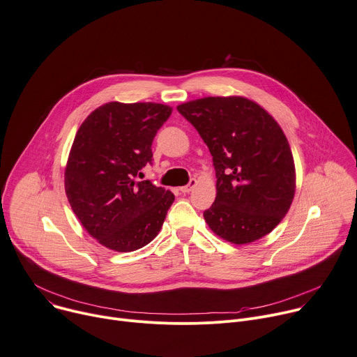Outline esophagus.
Returning a JSON list of instances; mask_svg holds the SVG:
<instances>
[{
	"label": "esophagus",
	"instance_id": "obj_1",
	"mask_svg": "<svg viewBox=\"0 0 357 357\" xmlns=\"http://www.w3.org/2000/svg\"><path fill=\"white\" fill-rule=\"evenodd\" d=\"M195 185H197V179H190L189 183L185 185V186H182V188H179V190H181L182 193H189L193 188H195Z\"/></svg>",
	"mask_w": 357,
	"mask_h": 357
}]
</instances>
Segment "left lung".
Listing matches in <instances>:
<instances>
[{"label": "left lung", "instance_id": "1", "mask_svg": "<svg viewBox=\"0 0 357 357\" xmlns=\"http://www.w3.org/2000/svg\"><path fill=\"white\" fill-rule=\"evenodd\" d=\"M176 108L212 155L216 198L204 212L209 228L236 245L271 234L296 189L294 155L279 123L243 96H208Z\"/></svg>", "mask_w": 357, "mask_h": 357}]
</instances>
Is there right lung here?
<instances>
[{"label":"right lung","instance_id":"add662e5","mask_svg":"<svg viewBox=\"0 0 357 357\" xmlns=\"http://www.w3.org/2000/svg\"><path fill=\"white\" fill-rule=\"evenodd\" d=\"M172 108L108 102L79 126L66 168L68 202L86 232L108 249L132 252L159 234L174 193L135 176L152 164V141Z\"/></svg>","mask_w":357,"mask_h":357}]
</instances>
